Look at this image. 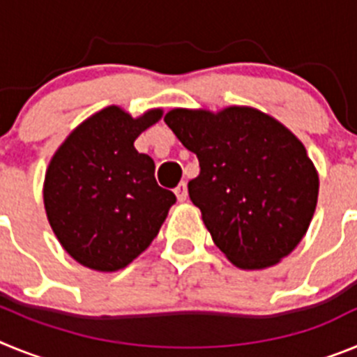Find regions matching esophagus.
<instances>
[{
    "label": "esophagus",
    "instance_id": "34e87169",
    "mask_svg": "<svg viewBox=\"0 0 357 357\" xmlns=\"http://www.w3.org/2000/svg\"><path fill=\"white\" fill-rule=\"evenodd\" d=\"M175 195H176V198H178V202L188 200V185H185V182H181V184L176 185Z\"/></svg>",
    "mask_w": 357,
    "mask_h": 357
}]
</instances>
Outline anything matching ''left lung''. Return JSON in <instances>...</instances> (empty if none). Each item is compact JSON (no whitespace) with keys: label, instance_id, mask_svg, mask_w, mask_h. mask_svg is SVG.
Masks as SVG:
<instances>
[{"label":"left lung","instance_id":"left-lung-1","mask_svg":"<svg viewBox=\"0 0 357 357\" xmlns=\"http://www.w3.org/2000/svg\"><path fill=\"white\" fill-rule=\"evenodd\" d=\"M164 121L200 175L189 198L213 241L241 270L273 266L291 254L313 220L318 173L288 128L252 107L173 109Z\"/></svg>","mask_w":357,"mask_h":357}]
</instances>
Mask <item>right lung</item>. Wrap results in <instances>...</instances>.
Returning <instances> with one entry per match:
<instances>
[{
    "instance_id": "right-lung-1",
    "label": "right lung",
    "mask_w": 357,
    "mask_h": 357,
    "mask_svg": "<svg viewBox=\"0 0 357 357\" xmlns=\"http://www.w3.org/2000/svg\"><path fill=\"white\" fill-rule=\"evenodd\" d=\"M160 118L162 109L132 118L110 105L78 125L50 160L46 216L77 263L116 272L159 234L176 197L157 184L153 159L134 141Z\"/></svg>"
}]
</instances>
